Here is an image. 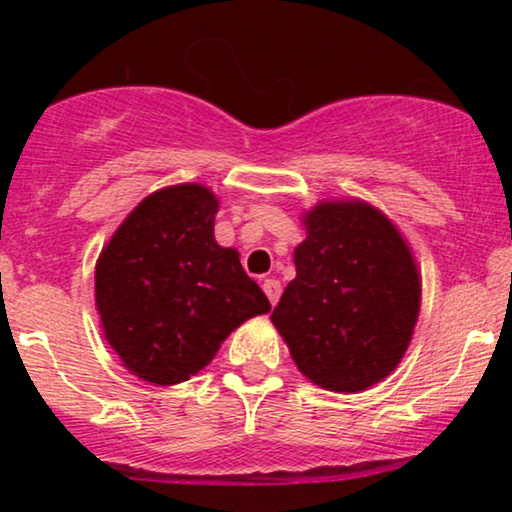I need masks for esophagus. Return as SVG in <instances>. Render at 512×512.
Returning a JSON list of instances; mask_svg holds the SVG:
<instances>
[{"label": "esophagus", "instance_id": "1", "mask_svg": "<svg viewBox=\"0 0 512 512\" xmlns=\"http://www.w3.org/2000/svg\"><path fill=\"white\" fill-rule=\"evenodd\" d=\"M263 291H265V296H268L270 303L277 305L279 296H282V284H279L277 279H265V282H263Z\"/></svg>", "mask_w": 512, "mask_h": 512}]
</instances>
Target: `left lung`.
I'll return each instance as SVG.
<instances>
[{"label":"left lung","instance_id":"8db88e82","mask_svg":"<svg viewBox=\"0 0 512 512\" xmlns=\"http://www.w3.org/2000/svg\"><path fill=\"white\" fill-rule=\"evenodd\" d=\"M305 240L272 324L312 384L359 394L401 363L422 305V275L387 214L359 198L300 216Z\"/></svg>","mask_w":512,"mask_h":512}]
</instances>
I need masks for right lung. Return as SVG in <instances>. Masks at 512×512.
<instances>
[{"label":"right lung","instance_id":"1","mask_svg":"<svg viewBox=\"0 0 512 512\" xmlns=\"http://www.w3.org/2000/svg\"><path fill=\"white\" fill-rule=\"evenodd\" d=\"M219 198L202 184L139 202L95 263L102 333L139 380L170 387L209 366L223 340L270 303L240 251L214 240Z\"/></svg>","mask_w":512,"mask_h":512}]
</instances>
